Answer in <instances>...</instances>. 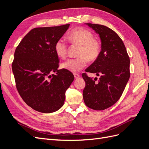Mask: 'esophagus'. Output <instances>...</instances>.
Instances as JSON below:
<instances>
[{"mask_svg":"<svg viewBox=\"0 0 149 149\" xmlns=\"http://www.w3.org/2000/svg\"><path fill=\"white\" fill-rule=\"evenodd\" d=\"M74 78L75 79H78V78H80V75L78 74V73H74Z\"/></svg>","mask_w":149,"mask_h":149,"instance_id":"1","label":"esophagus"}]
</instances>
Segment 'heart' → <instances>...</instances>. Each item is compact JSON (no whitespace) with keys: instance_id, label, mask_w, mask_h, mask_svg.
<instances>
[{"instance_id":"b5f03b06","label":"heart","mask_w":149,"mask_h":149,"mask_svg":"<svg viewBox=\"0 0 149 149\" xmlns=\"http://www.w3.org/2000/svg\"><path fill=\"white\" fill-rule=\"evenodd\" d=\"M68 38L72 43L80 46L78 55L79 57L69 58L63 62L62 68L72 73H77L87 65L88 60L94 61L96 60L101 52V45L94 39L91 31L84 29H75L68 35ZM68 50V45L64 39L58 40L55 45V52L60 58L66 56Z\"/></svg>"}]
</instances>
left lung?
Instances as JSON below:
<instances>
[{
  "label": "left lung",
  "instance_id": "1",
  "mask_svg": "<svg viewBox=\"0 0 149 149\" xmlns=\"http://www.w3.org/2000/svg\"><path fill=\"white\" fill-rule=\"evenodd\" d=\"M99 34L101 51L97 59L85 71L100 75L93 79L86 73L83 91L85 104L94 110L102 111L114 105L120 97L130 78V59L123 40L106 26L86 24Z\"/></svg>",
  "mask_w": 149,
  "mask_h": 149
}]
</instances>
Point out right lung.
<instances>
[{
	"label": "right lung",
	"instance_id": "obj_1",
	"mask_svg": "<svg viewBox=\"0 0 149 149\" xmlns=\"http://www.w3.org/2000/svg\"><path fill=\"white\" fill-rule=\"evenodd\" d=\"M70 24L35 28L16 48L12 68L16 88L33 109L51 113L63 106L65 92L73 81L71 72L58 70L59 59L55 45ZM52 72L55 75H50Z\"/></svg>",
	"mask_w": 149,
	"mask_h": 149
}]
</instances>
